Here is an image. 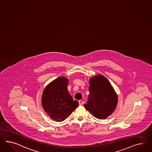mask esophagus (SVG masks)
<instances>
[{
  "instance_id": "1",
  "label": "esophagus",
  "mask_w": 152,
  "mask_h": 152,
  "mask_svg": "<svg viewBox=\"0 0 152 152\" xmlns=\"http://www.w3.org/2000/svg\"><path fill=\"white\" fill-rule=\"evenodd\" d=\"M78 102H79V105H83V104H84V102L82 101V100H79Z\"/></svg>"
}]
</instances>
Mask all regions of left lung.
Masks as SVG:
<instances>
[{
    "label": "left lung",
    "instance_id": "left-lung-1",
    "mask_svg": "<svg viewBox=\"0 0 152 152\" xmlns=\"http://www.w3.org/2000/svg\"><path fill=\"white\" fill-rule=\"evenodd\" d=\"M89 95L84 107L93 116L105 119L113 112L117 104V96L108 80L102 75L90 79Z\"/></svg>",
    "mask_w": 152,
    "mask_h": 152
}]
</instances>
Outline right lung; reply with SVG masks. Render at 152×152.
<instances>
[{
	"label": "right lung",
	"mask_w": 152,
	"mask_h": 152,
	"mask_svg": "<svg viewBox=\"0 0 152 152\" xmlns=\"http://www.w3.org/2000/svg\"><path fill=\"white\" fill-rule=\"evenodd\" d=\"M67 78L61 77L51 82L43 90L42 104L53 120L64 121L79 105L68 93Z\"/></svg>",
	"instance_id": "right-lung-1"
}]
</instances>
